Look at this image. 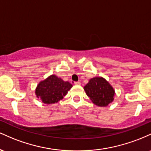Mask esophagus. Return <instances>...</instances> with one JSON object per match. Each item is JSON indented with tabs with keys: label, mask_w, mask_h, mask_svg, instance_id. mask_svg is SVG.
<instances>
[{
	"label": "esophagus",
	"mask_w": 151,
	"mask_h": 151,
	"mask_svg": "<svg viewBox=\"0 0 151 151\" xmlns=\"http://www.w3.org/2000/svg\"><path fill=\"white\" fill-rule=\"evenodd\" d=\"M74 84H75V85H80L81 83L79 82V81H75V82H74Z\"/></svg>",
	"instance_id": "esophagus-1"
}]
</instances>
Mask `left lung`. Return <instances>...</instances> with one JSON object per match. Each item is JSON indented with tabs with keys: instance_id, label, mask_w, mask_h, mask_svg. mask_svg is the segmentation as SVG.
I'll return each mask as SVG.
<instances>
[{
	"instance_id": "obj_1",
	"label": "left lung",
	"mask_w": 151,
	"mask_h": 151,
	"mask_svg": "<svg viewBox=\"0 0 151 151\" xmlns=\"http://www.w3.org/2000/svg\"><path fill=\"white\" fill-rule=\"evenodd\" d=\"M84 89L91 101L99 106H107L114 99V88L103 77L91 79Z\"/></svg>"
}]
</instances>
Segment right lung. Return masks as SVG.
Segmentation results:
<instances>
[{
    "label": "right lung",
    "instance_id": "add662e5",
    "mask_svg": "<svg viewBox=\"0 0 151 151\" xmlns=\"http://www.w3.org/2000/svg\"><path fill=\"white\" fill-rule=\"evenodd\" d=\"M72 87V84L69 81H63L52 74L38 84L35 94L43 103L50 104L62 99Z\"/></svg>",
    "mask_w": 151,
    "mask_h": 151
}]
</instances>
